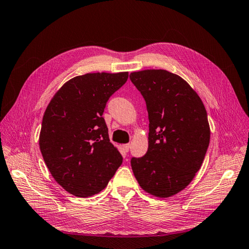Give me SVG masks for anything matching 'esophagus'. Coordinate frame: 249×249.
<instances>
[{
    "label": "esophagus",
    "instance_id": "34e87169",
    "mask_svg": "<svg viewBox=\"0 0 249 249\" xmlns=\"http://www.w3.org/2000/svg\"><path fill=\"white\" fill-rule=\"evenodd\" d=\"M129 149H130V144H124L123 145V151H124V153H127L128 151H129Z\"/></svg>",
    "mask_w": 249,
    "mask_h": 249
}]
</instances>
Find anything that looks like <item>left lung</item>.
Instances as JSON below:
<instances>
[{
	"mask_svg": "<svg viewBox=\"0 0 249 249\" xmlns=\"http://www.w3.org/2000/svg\"><path fill=\"white\" fill-rule=\"evenodd\" d=\"M145 99L149 149L131 160L140 187L158 198L177 195L193 181L209 147L208 114L197 92L183 78L165 70L130 73Z\"/></svg>",
	"mask_w": 249,
	"mask_h": 249,
	"instance_id": "left-lung-1",
	"label": "left lung"
}]
</instances>
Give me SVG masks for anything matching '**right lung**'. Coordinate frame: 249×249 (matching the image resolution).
<instances>
[{"label":"right lung","mask_w":249,"mask_h":249,"mask_svg":"<svg viewBox=\"0 0 249 249\" xmlns=\"http://www.w3.org/2000/svg\"><path fill=\"white\" fill-rule=\"evenodd\" d=\"M127 78V71L73 77L47 106L39 149L51 176L71 195L87 198L102 192L122 165L103 113Z\"/></svg>","instance_id":"1"}]
</instances>
